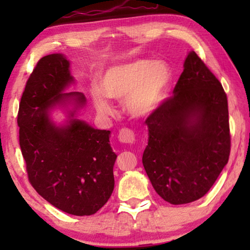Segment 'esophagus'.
I'll list each match as a JSON object with an SVG mask.
<instances>
[{
  "label": "esophagus",
  "mask_w": 250,
  "mask_h": 250,
  "mask_svg": "<svg viewBox=\"0 0 250 250\" xmlns=\"http://www.w3.org/2000/svg\"><path fill=\"white\" fill-rule=\"evenodd\" d=\"M118 140L119 142L124 143V145H132L135 141V134L131 129L122 128L118 133Z\"/></svg>",
  "instance_id": "obj_1"
}]
</instances>
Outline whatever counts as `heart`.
Listing matches in <instances>:
<instances>
[{
  "label": "heart",
  "instance_id": "1",
  "mask_svg": "<svg viewBox=\"0 0 250 250\" xmlns=\"http://www.w3.org/2000/svg\"><path fill=\"white\" fill-rule=\"evenodd\" d=\"M172 78V69L165 61L135 59L107 68L100 77L102 87H91V99L102 116L112 114L110 98L125 101L126 111L133 117L146 118L165 102Z\"/></svg>",
  "mask_w": 250,
  "mask_h": 250
}]
</instances>
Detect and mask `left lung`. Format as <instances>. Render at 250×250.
Wrapping results in <instances>:
<instances>
[{
	"instance_id": "left-lung-1",
	"label": "left lung",
	"mask_w": 250,
	"mask_h": 250,
	"mask_svg": "<svg viewBox=\"0 0 250 250\" xmlns=\"http://www.w3.org/2000/svg\"><path fill=\"white\" fill-rule=\"evenodd\" d=\"M155 114L146 118L148 146L142 164L156 192L173 205L206 194L230 156L227 94L194 51Z\"/></svg>"
}]
</instances>
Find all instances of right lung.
Wrapping results in <instances>:
<instances>
[{"label":"right lung","mask_w":250,"mask_h":250,"mask_svg":"<svg viewBox=\"0 0 250 250\" xmlns=\"http://www.w3.org/2000/svg\"><path fill=\"white\" fill-rule=\"evenodd\" d=\"M73 84L64 54H49L37 62L20 100L19 143L37 193L64 213L88 216L114 191L117 155L109 141L110 131L78 118L86 98L66 92ZM57 108L66 116L60 123L52 117Z\"/></svg>","instance_id":"obj_1"}]
</instances>
